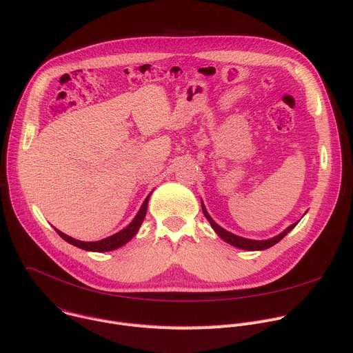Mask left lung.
Segmentation results:
<instances>
[{"label": "left lung", "instance_id": "1", "mask_svg": "<svg viewBox=\"0 0 353 353\" xmlns=\"http://www.w3.org/2000/svg\"><path fill=\"white\" fill-rule=\"evenodd\" d=\"M201 207H203V212H204L205 218H207L208 222L211 223L212 230L221 236V239H223V241L228 242L230 245H232V246H235V248L243 249V250H263V249H268V248L276 245L277 242H280V241H281L288 232H290V231L297 225V223H299V222L292 223L290 227L285 228L281 234H279V235L274 236V238H270V239H266V241H254V239H248V238L238 236V235H235V234H231V232L227 231V230L221 228V227L218 225V223L210 216V214L207 212V210H205V207H204L203 203H201Z\"/></svg>", "mask_w": 353, "mask_h": 353}]
</instances>
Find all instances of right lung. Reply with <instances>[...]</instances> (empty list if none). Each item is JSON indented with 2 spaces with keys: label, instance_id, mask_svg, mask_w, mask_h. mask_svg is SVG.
<instances>
[{
  "label": "right lung",
  "instance_id": "obj_1",
  "mask_svg": "<svg viewBox=\"0 0 353 353\" xmlns=\"http://www.w3.org/2000/svg\"><path fill=\"white\" fill-rule=\"evenodd\" d=\"M152 194V193H150ZM150 194L145 199L141 210L138 211L137 216L132 219V222L130 223V225L125 227L122 231L105 238V239H101V241H95V242H83V241H77L66 234L60 232L59 230L54 228V231L60 235V238L65 239L66 242L80 248V249H84V250H90V252H110V250H114V249H118L121 246H123L126 242H130L135 235L137 232L139 231V227L142 225V222L145 219V215H146V211H148V201H149V197Z\"/></svg>",
  "mask_w": 353,
  "mask_h": 353
}]
</instances>
